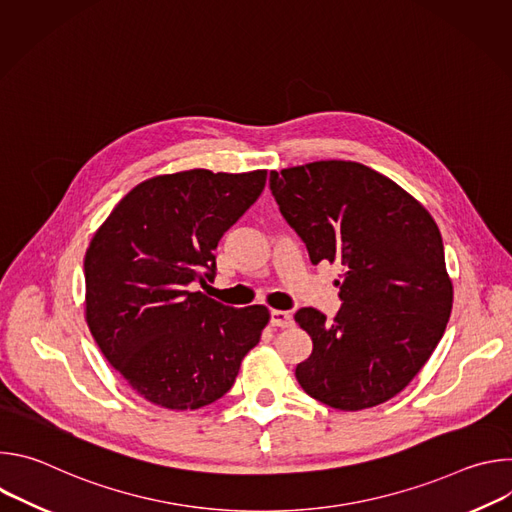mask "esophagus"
I'll return each mask as SVG.
<instances>
[{
    "mask_svg": "<svg viewBox=\"0 0 512 512\" xmlns=\"http://www.w3.org/2000/svg\"><path fill=\"white\" fill-rule=\"evenodd\" d=\"M271 324L279 326V328H289L294 324V316L283 310H271Z\"/></svg>",
    "mask_w": 512,
    "mask_h": 512,
    "instance_id": "1",
    "label": "esophagus"
}]
</instances>
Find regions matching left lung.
Masks as SVG:
<instances>
[{
	"label": "left lung",
	"instance_id": "1",
	"mask_svg": "<svg viewBox=\"0 0 512 512\" xmlns=\"http://www.w3.org/2000/svg\"><path fill=\"white\" fill-rule=\"evenodd\" d=\"M269 188L310 261L342 265L334 320L296 312L314 342L296 367L298 383L342 411L389 401L429 360L452 314L440 229L401 186L356 162L271 172Z\"/></svg>",
	"mask_w": 512,
	"mask_h": 512
}]
</instances>
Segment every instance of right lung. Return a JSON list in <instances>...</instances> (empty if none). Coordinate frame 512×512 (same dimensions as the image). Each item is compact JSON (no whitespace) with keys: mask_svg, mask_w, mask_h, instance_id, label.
Listing matches in <instances>:
<instances>
[{"mask_svg":"<svg viewBox=\"0 0 512 512\" xmlns=\"http://www.w3.org/2000/svg\"><path fill=\"white\" fill-rule=\"evenodd\" d=\"M267 172L188 170L137 184L85 255V318L111 367L154 405L188 411L221 399L269 322L192 283L214 279V249L265 188Z\"/></svg>","mask_w":512,"mask_h":512,"instance_id":"add662e5","label":"right lung"}]
</instances>
